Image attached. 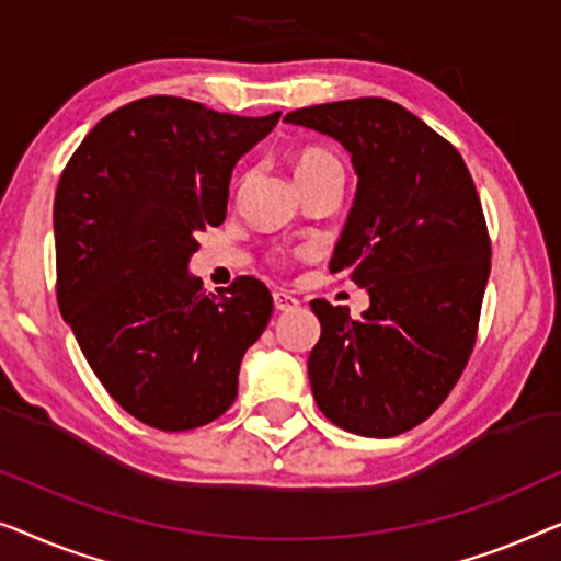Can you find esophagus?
I'll list each match as a JSON object with an SVG mask.
<instances>
[{
  "mask_svg": "<svg viewBox=\"0 0 561 561\" xmlns=\"http://www.w3.org/2000/svg\"><path fill=\"white\" fill-rule=\"evenodd\" d=\"M274 307H277L279 312H289V310H297L299 307V299L295 295H289V291H274Z\"/></svg>",
  "mask_w": 561,
  "mask_h": 561,
  "instance_id": "esophagus-1",
  "label": "esophagus"
}]
</instances>
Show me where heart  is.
I'll return each mask as SVG.
<instances>
[{
  "instance_id": "1",
  "label": "heart",
  "mask_w": 561,
  "mask_h": 561,
  "mask_svg": "<svg viewBox=\"0 0 561 561\" xmlns=\"http://www.w3.org/2000/svg\"><path fill=\"white\" fill-rule=\"evenodd\" d=\"M318 168H341L343 170V164L335 154L325 152V149H305V152L297 157V168H295L297 175L299 172L318 170Z\"/></svg>"
}]
</instances>
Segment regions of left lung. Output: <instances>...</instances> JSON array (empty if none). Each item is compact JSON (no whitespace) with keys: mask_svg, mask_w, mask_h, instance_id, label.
<instances>
[{"mask_svg":"<svg viewBox=\"0 0 561 561\" xmlns=\"http://www.w3.org/2000/svg\"><path fill=\"white\" fill-rule=\"evenodd\" d=\"M284 122L341 141L358 191L330 272H348L370 307L312 299L320 341L307 374L320 412L345 432L397 437L455 389L478 337L491 239L460 152L389 99L289 112Z\"/></svg>","mask_w":561,"mask_h":561,"instance_id":"8db88e82","label":"left lung"}]
</instances>
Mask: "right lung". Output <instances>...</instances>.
Returning a JSON list of instances; mask_svg holds the SVG:
<instances>
[{
    "label": "right lung",
    "mask_w": 561,
    "mask_h": 561,
    "mask_svg": "<svg viewBox=\"0 0 561 561\" xmlns=\"http://www.w3.org/2000/svg\"><path fill=\"white\" fill-rule=\"evenodd\" d=\"M282 112L236 116L147 96L85 134L55 191L58 307L124 412L162 432L218 420L274 302L254 277L218 295L187 272L226 220L233 164Z\"/></svg>",
    "instance_id": "right-lung-1"
}]
</instances>
